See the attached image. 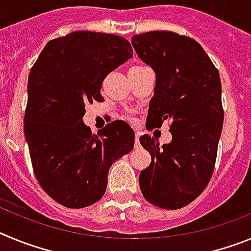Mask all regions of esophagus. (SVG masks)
Segmentation results:
<instances>
[{
	"mask_svg": "<svg viewBox=\"0 0 251 251\" xmlns=\"http://www.w3.org/2000/svg\"><path fill=\"white\" fill-rule=\"evenodd\" d=\"M134 147L139 148L141 143H139V133H136V138H134Z\"/></svg>",
	"mask_w": 251,
	"mask_h": 251,
	"instance_id": "34e87169",
	"label": "esophagus"
}]
</instances>
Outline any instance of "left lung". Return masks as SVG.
I'll return each instance as SVG.
<instances>
[{
    "label": "left lung",
    "instance_id": "obj_1",
    "mask_svg": "<svg viewBox=\"0 0 251 251\" xmlns=\"http://www.w3.org/2000/svg\"><path fill=\"white\" fill-rule=\"evenodd\" d=\"M132 45L156 74L147 126L168 121L172 134L163 146L148 134L139 138L152 157L139 174V187L152 205L176 210L194 201L214 172L224 123L220 75L202 46L187 36L151 31L132 36Z\"/></svg>",
    "mask_w": 251,
    "mask_h": 251
}]
</instances>
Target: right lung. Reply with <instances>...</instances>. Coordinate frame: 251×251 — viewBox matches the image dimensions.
Returning a JSON list of instances; mask_svg holds the SVG:
<instances>
[{
    "instance_id": "1",
    "label": "right lung",
    "mask_w": 251,
    "mask_h": 251,
    "mask_svg": "<svg viewBox=\"0 0 251 251\" xmlns=\"http://www.w3.org/2000/svg\"><path fill=\"white\" fill-rule=\"evenodd\" d=\"M132 56L124 37L75 31L49 41L31 69L26 143L37 181L63 206L100 200L110 166L134 147V130L124 121L108 123L98 136L83 122L86 104L104 101L106 75Z\"/></svg>"
}]
</instances>
